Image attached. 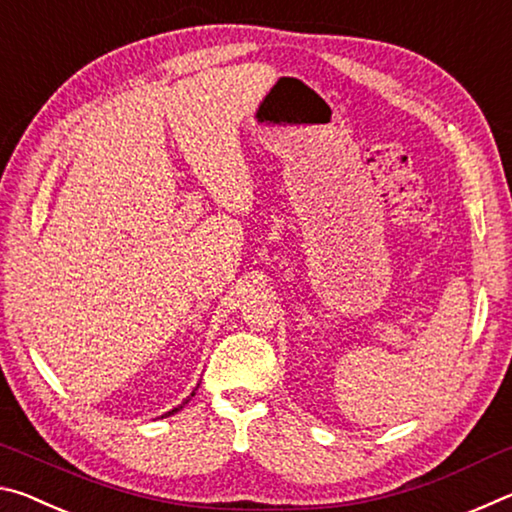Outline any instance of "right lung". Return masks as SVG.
<instances>
[{"mask_svg":"<svg viewBox=\"0 0 512 512\" xmlns=\"http://www.w3.org/2000/svg\"><path fill=\"white\" fill-rule=\"evenodd\" d=\"M196 391H198V386L194 388V391H192V395H189V397H187V400H185L183 404H178V406H176V409H171V411H167V413H164V415H162V418H167V415H173V413H178V411H180V409H183V406H185V404H187L189 400H192V397L196 395Z\"/></svg>","mask_w":512,"mask_h":512,"instance_id":"1","label":"right lung"}]
</instances>
